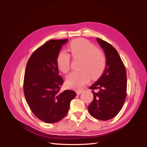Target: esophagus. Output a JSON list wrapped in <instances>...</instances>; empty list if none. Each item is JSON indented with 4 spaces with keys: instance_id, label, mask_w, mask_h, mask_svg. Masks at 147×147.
Returning a JSON list of instances; mask_svg holds the SVG:
<instances>
[{
    "instance_id": "obj_1",
    "label": "esophagus",
    "mask_w": 147,
    "mask_h": 147,
    "mask_svg": "<svg viewBox=\"0 0 147 147\" xmlns=\"http://www.w3.org/2000/svg\"><path fill=\"white\" fill-rule=\"evenodd\" d=\"M83 91V90H77V94L79 95L80 94H81Z\"/></svg>"
}]
</instances>
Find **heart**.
<instances>
[{
    "label": "heart",
    "instance_id": "obj_1",
    "mask_svg": "<svg viewBox=\"0 0 147 147\" xmlns=\"http://www.w3.org/2000/svg\"><path fill=\"white\" fill-rule=\"evenodd\" d=\"M68 50L74 59L82 58L79 65L82 69L74 71L67 78V83L70 87L81 88L89 81L91 76L92 78H97L104 72L107 64L105 53L87 40H74L69 45ZM56 62L62 72L67 74L69 72L71 63L69 53L60 51Z\"/></svg>",
    "mask_w": 147,
    "mask_h": 147
}]
</instances>
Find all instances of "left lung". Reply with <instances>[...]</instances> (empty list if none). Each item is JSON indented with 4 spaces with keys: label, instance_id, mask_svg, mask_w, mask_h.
Returning a JSON list of instances; mask_svg holds the SVG:
<instances>
[{
    "label": "left lung",
    "instance_id": "8db88e82",
    "mask_svg": "<svg viewBox=\"0 0 147 147\" xmlns=\"http://www.w3.org/2000/svg\"><path fill=\"white\" fill-rule=\"evenodd\" d=\"M107 58L106 67L98 81L90 86L94 98L88 107L92 117L106 121L114 118L126 98V70L118 51L111 44L97 38Z\"/></svg>",
    "mask_w": 147,
    "mask_h": 147
}]
</instances>
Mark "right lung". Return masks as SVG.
Listing matches in <instances>:
<instances>
[{
	"instance_id": "add662e5",
	"label": "right lung",
	"mask_w": 147,
	"mask_h": 147,
	"mask_svg": "<svg viewBox=\"0 0 147 147\" xmlns=\"http://www.w3.org/2000/svg\"><path fill=\"white\" fill-rule=\"evenodd\" d=\"M68 39L51 40L30 56L25 70L23 90L35 116L47 123L59 121L67 113L76 96L72 90L61 92L64 80L58 75L57 57Z\"/></svg>"
}]
</instances>
